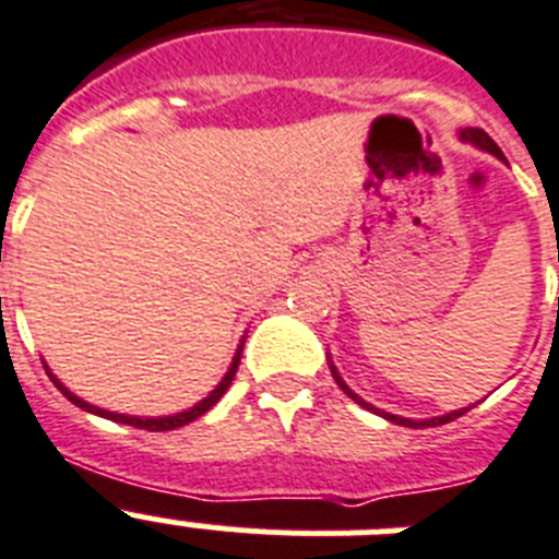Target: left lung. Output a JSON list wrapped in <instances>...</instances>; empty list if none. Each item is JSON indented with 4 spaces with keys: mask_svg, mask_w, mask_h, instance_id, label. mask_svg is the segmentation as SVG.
<instances>
[{
    "mask_svg": "<svg viewBox=\"0 0 559 559\" xmlns=\"http://www.w3.org/2000/svg\"><path fill=\"white\" fill-rule=\"evenodd\" d=\"M463 139H466V142H472V144H477V147H483V150H489V153H495L497 158H503V150L497 147L495 142H491L489 139V133H486V130H480V128H468V130H463ZM506 162V158H503ZM330 369H332V378H335V383L341 389H344L346 395L352 397V401L355 403H360V406H364V409H372V412H378L372 406V403H367V401H360L358 395H355V392H352L349 386H346L344 383V378H341V374H337V369L332 367L330 364ZM468 409H461V412H449V415H443V417H431V420H409V417H397V415H389V412H378V415H383L386 417V420H392V424H397V426H409V429H426V426H443V424H449V420H454V417H461V415H466Z\"/></svg>",
    "mask_w": 559,
    "mask_h": 559,
    "instance_id": "left-lung-1",
    "label": "left lung"
}]
</instances>
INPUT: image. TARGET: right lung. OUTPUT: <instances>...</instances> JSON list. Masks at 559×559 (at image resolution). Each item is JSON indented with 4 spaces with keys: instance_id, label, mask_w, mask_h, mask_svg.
<instances>
[{
    "instance_id": "obj_1",
    "label": "right lung",
    "mask_w": 559,
    "mask_h": 559,
    "mask_svg": "<svg viewBox=\"0 0 559 559\" xmlns=\"http://www.w3.org/2000/svg\"><path fill=\"white\" fill-rule=\"evenodd\" d=\"M238 360H241V349L236 352V358H233V367H229V372L224 374V381L218 383V386H215L213 392H210V395L204 397V401L195 403V406H192V409L178 412V415H173V417H128V415H116V412L98 409V406H91V403H84L82 397H76V395H73V392H68V389H64L62 383L56 381L53 374H50V369H48V374H50V381H53L56 386L62 389V395L68 397V401L76 403V406H82L84 412H93V415H102V417H107V420H116V424L135 426V429H147V431H170V429H178V426H187V424H190V420H195V417H201V415H204V412H207V409H213L215 403L222 401V395H224V392H227V389H229V383H233V378H236V372H238Z\"/></svg>"
}]
</instances>
